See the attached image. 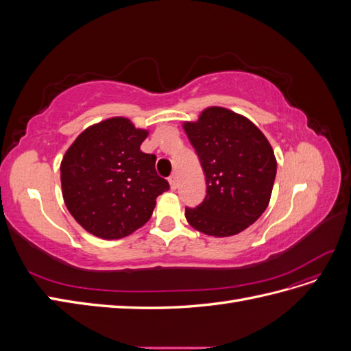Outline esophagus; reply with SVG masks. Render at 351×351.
<instances>
[{
	"mask_svg": "<svg viewBox=\"0 0 351 351\" xmlns=\"http://www.w3.org/2000/svg\"><path fill=\"white\" fill-rule=\"evenodd\" d=\"M168 182H169V186H171V190H176V189L178 187V183H177V177H176L174 174L168 178Z\"/></svg>",
	"mask_w": 351,
	"mask_h": 351,
	"instance_id": "obj_1",
	"label": "esophagus"
}]
</instances>
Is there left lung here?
Listing matches in <instances>:
<instances>
[{"label":"left lung","instance_id":"8db88e82","mask_svg":"<svg viewBox=\"0 0 351 351\" xmlns=\"http://www.w3.org/2000/svg\"><path fill=\"white\" fill-rule=\"evenodd\" d=\"M184 132L205 173L206 196L186 208L189 224L208 236L228 237L246 230L267 209L277 159L263 133L246 117L210 107Z\"/></svg>","mask_w":351,"mask_h":351}]
</instances>
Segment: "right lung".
I'll return each mask as SVG.
<instances>
[{
	"label": "right lung",
	"instance_id": "add662e5",
	"mask_svg": "<svg viewBox=\"0 0 351 351\" xmlns=\"http://www.w3.org/2000/svg\"><path fill=\"white\" fill-rule=\"evenodd\" d=\"M146 136L117 117L79 134L62 158V197L90 234L107 240L132 234L149 221L156 197L169 189L156 174V156L141 151Z\"/></svg>",
	"mask_w": 351,
	"mask_h": 351
}]
</instances>
